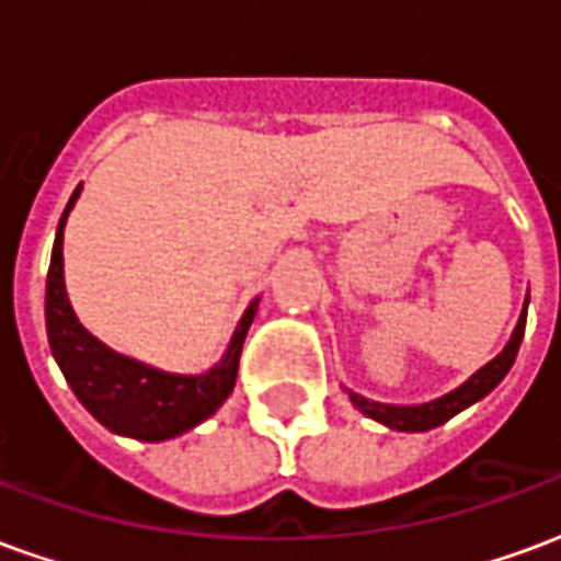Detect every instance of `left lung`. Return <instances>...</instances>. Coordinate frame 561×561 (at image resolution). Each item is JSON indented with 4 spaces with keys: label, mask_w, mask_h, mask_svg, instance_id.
<instances>
[{
    "label": "left lung",
    "mask_w": 561,
    "mask_h": 561,
    "mask_svg": "<svg viewBox=\"0 0 561 561\" xmlns=\"http://www.w3.org/2000/svg\"><path fill=\"white\" fill-rule=\"evenodd\" d=\"M526 309H529V294H526V306L519 312V321L511 340L502 352L495 354L490 364H483L474 376H469L459 388L447 390L442 397H435L430 402H417V405H397V402H376L366 400L360 393L348 390V400L354 402V409H360L366 417L385 423L388 430H397V433H426V430H435L447 423L454 414L466 412L469 405L481 402L493 388H499V381L511 373V366L517 360L519 342H523V330H526Z\"/></svg>",
    "instance_id": "8db88e82"
}]
</instances>
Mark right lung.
I'll list each match as a JSON object with an SVG mask.
<instances>
[{
  "label": "right lung",
  "mask_w": 561,
  "mask_h": 561,
  "mask_svg": "<svg viewBox=\"0 0 561 561\" xmlns=\"http://www.w3.org/2000/svg\"><path fill=\"white\" fill-rule=\"evenodd\" d=\"M80 188L68 197V207L56 225L54 255L47 270V340L54 360L62 369L68 388L83 402V409L111 433L140 438V442H168L195 430L197 423L219 412V405L231 397L237 385V366L243 340L257 312V297L245 306L240 324L233 330L228 352L216 366L197 376L164 373L156 366L140 364L135 357L107 348L99 336L80 324L66 291V261H62V231L68 213L75 209Z\"/></svg>",
  "instance_id": "obj_1"
}]
</instances>
